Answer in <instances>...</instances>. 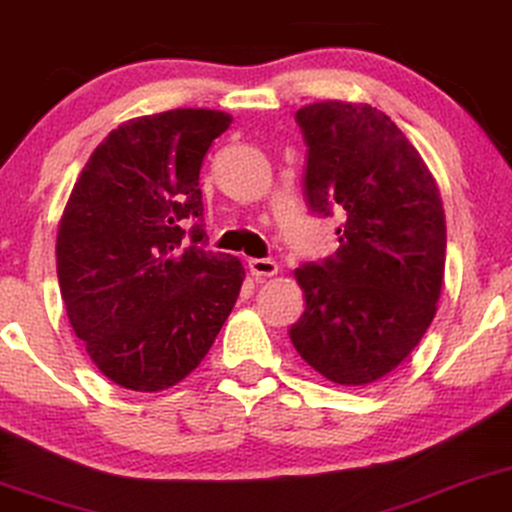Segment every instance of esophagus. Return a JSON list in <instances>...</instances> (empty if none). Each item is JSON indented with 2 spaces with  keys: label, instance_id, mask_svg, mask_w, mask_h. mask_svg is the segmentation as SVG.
I'll use <instances>...</instances> for the list:
<instances>
[{
  "label": "esophagus",
  "instance_id": "esophagus-1",
  "mask_svg": "<svg viewBox=\"0 0 512 512\" xmlns=\"http://www.w3.org/2000/svg\"><path fill=\"white\" fill-rule=\"evenodd\" d=\"M248 269L255 278H269L278 274V264L274 260H257V257L248 260Z\"/></svg>",
  "mask_w": 512,
  "mask_h": 512
}]
</instances>
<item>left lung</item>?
I'll return each instance as SVG.
<instances>
[{
  "instance_id": "left-lung-1",
  "label": "left lung",
  "mask_w": 512,
  "mask_h": 512,
  "mask_svg": "<svg viewBox=\"0 0 512 512\" xmlns=\"http://www.w3.org/2000/svg\"><path fill=\"white\" fill-rule=\"evenodd\" d=\"M313 213L346 215L339 248L295 269L299 356L339 386H367L414 351L438 311L447 227L438 182L391 117L363 102L297 109Z\"/></svg>"
}]
</instances>
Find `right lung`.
<instances>
[{
  "label": "right lung",
  "mask_w": 512,
  "mask_h": 512,
  "mask_svg": "<svg viewBox=\"0 0 512 512\" xmlns=\"http://www.w3.org/2000/svg\"><path fill=\"white\" fill-rule=\"evenodd\" d=\"M231 124L217 109H170L114 128L74 182L56 238L67 318L95 367L156 393L194 372L241 292L238 257L203 248V156Z\"/></svg>",
  "instance_id": "obj_1"
}]
</instances>
